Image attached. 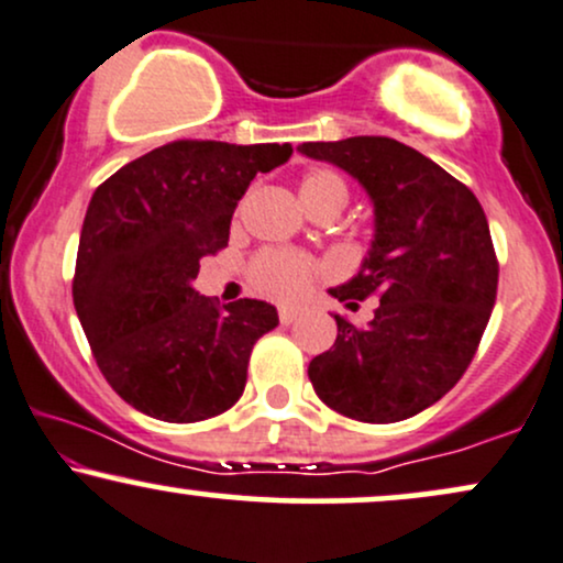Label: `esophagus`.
Segmentation results:
<instances>
[{
  "mask_svg": "<svg viewBox=\"0 0 563 563\" xmlns=\"http://www.w3.org/2000/svg\"><path fill=\"white\" fill-rule=\"evenodd\" d=\"M277 317H280L283 324H294L296 317H299V311L290 309V307H280V311H277Z\"/></svg>",
  "mask_w": 563,
  "mask_h": 563,
  "instance_id": "34e87169",
  "label": "esophagus"
}]
</instances>
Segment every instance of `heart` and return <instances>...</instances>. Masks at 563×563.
<instances>
[{
    "label": "heart",
    "instance_id": "1",
    "mask_svg": "<svg viewBox=\"0 0 563 563\" xmlns=\"http://www.w3.org/2000/svg\"><path fill=\"white\" fill-rule=\"evenodd\" d=\"M299 196L309 212L324 207L341 212L349 205V183L333 170H309L299 183ZM320 275V262L299 252H280V249H267L249 264V280L254 290L277 301L301 299Z\"/></svg>",
    "mask_w": 563,
    "mask_h": 563
}]
</instances>
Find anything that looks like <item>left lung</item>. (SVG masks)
<instances>
[{"instance_id":"left-lung-1","label":"left lung","mask_w":563,"mask_h":563,"mask_svg":"<svg viewBox=\"0 0 563 563\" xmlns=\"http://www.w3.org/2000/svg\"><path fill=\"white\" fill-rule=\"evenodd\" d=\"M367 188L375 241L362 269L330 294L367 328L335 317L333 349L309 362L314 393L338 415L388 424L419 415L462 380L496 307L498 256L477 196L417 148L385 135L309 141Z\"/></svg>"}]
</instances>
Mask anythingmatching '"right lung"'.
Masks as SVG:
<instances>
[{"mask_svg":"<svg viewBox=\"0 0 563 563\" xmlns=\"http://www.w3.org/2000/svg\"><path fill=\"white\" fill-rule=\"evenodd\" d=\"M290 144L183 139L128 162L93 191L73 303L101 375L162 422H201L241 398L254 343L277 328L267 301L217 307L191 280L228 246L230 217L256 173Z\"/></svg>","mask_w":563,"mask_h":563,"instance_id":"right-lung-1","label":"right lung"}]
</instances>
